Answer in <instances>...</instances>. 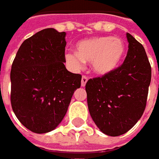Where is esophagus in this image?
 <instances>
[{
    "label": "esophagus",
    "mask_w": 159,
    "mask_h": 159,
    "mask_svg": "<svg viewBox=\"0 0 159 159\" xmlns=\"http://www.w3.org/2000/svg\"><path fill=\"white\" fill-rule=\"evenodd\" d=\"M88 80H89V78L87 76H82V79H81V86L82 87H85L86 86V84L88 82Z\"/></svg>",
    "instance_id": "obj_1"
}]
</instances>
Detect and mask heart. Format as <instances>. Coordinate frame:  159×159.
Segmentation results:
<instances>
[{
  "label": "heart",
  "instance_id": "obj_1",
  "mask_svg": "<svg viewBox=\"0 0 159 159\" xmlns=\"http://www.w3.org/2000/svg\"><path fill=\"white\" fill-rule=\"evenodd\" d=\"M124 41L118 37H96L83 40L77 44V52L69 51L65 57L76 69H80L84 62H92L95 73L106 75L115 70L125 55Z\"/></svg>",
  "mask_w": 159,
  "mask_h": 159
}]
</instances>
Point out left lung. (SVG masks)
I'll return each mask as SVG.
<instances>
[{
  "label": "left lung",
  "instance_id": "1",
  "mask_svg": "<svg viewBox=\"0 0 159 159\" xmlns=\"http://www.w3.org/2000/svg\"><path fill=\"white\" fill-rule=\"evenodd\" d=\"M128 50L123 64L86 84L92 119L103 134L119 136L129 131L144 112L151 67L143 46L126 34Z\"/></svg>",
  "mask_w": 159,
  "mask_h": 159
}]
</instances>
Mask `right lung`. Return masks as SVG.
<instances>
[{
	"label": "right lung",
	"mask_w": 159,
	"mask_h": 159,
	"mask_svg": "<svg viewBox=\"0 0 159 159\" xmlns=\"http://www.w3.org/2000/svg\"><path fill=\"white\" fill-rule=\"evenodd\" d=\"M65 35L53 28L25 40L10 71V102L16 118L30 131L45 134L63 120L81 75L65 68Z\"/></svg>",
	"instance_id": "1"
}]
</instances>
